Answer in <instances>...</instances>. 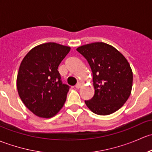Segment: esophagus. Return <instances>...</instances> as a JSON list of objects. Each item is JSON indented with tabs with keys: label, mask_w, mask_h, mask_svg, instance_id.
Masks as SVG:
<instances>
[{
	"label": "esophagus",
	"mask_w": 152,
	"mask_h": 152,
	"mask_svg": "<svg viewBox=\"0 0 152 152\" xmlns=\"http://www.w3.org/2000/svg\"><path fill=\"white\" fill-rule=\"evenodd\" d=\"M81 87V83H77L76 84V85H75V88H80Z\"/></svg>",
	"instance_id": "obj_1"
}]
</instances>
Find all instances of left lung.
I'll list each match as a JSON object with an SVG mask.
<instances>
[{
	"instance_id": "left-lung-1",
	"label": "left lung",
	"mask_w": 152,
	"mask_h": 152,
	"mask_svg": "<svg viewBox=\"0 0 152 152\" xmlns=\"http://www.w3.org/2000/svg\"><path fill=\"white\" fill-rule=\"evenodd\" d=\"M87 60L93 73L94 95L85 101L97 115L113 113L124 105L132 87V69L124 56L104 42H94L77 48Z\"/></svg>"
}]
</instances>
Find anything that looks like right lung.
Instances as JSON below:
<instances>
[{
    "label": "right lung",
    "instance_id": "obj_1",
    "mask_svg": "<svg viewBox=\"0 0 152 152\" xmlns=\"http://www.w3.org/2000/svg\"><path fill=\"white\" fill-rule=\"evenodd\" d=\"M69 51V47L54 42L42 44L31 49L20 64L19 96L37 116L51 118L64 104L69 86L62 83L58 68Z\"/></svg>",
    "mask_w": 152,
    "mask_h": 152
}]
</instances>
